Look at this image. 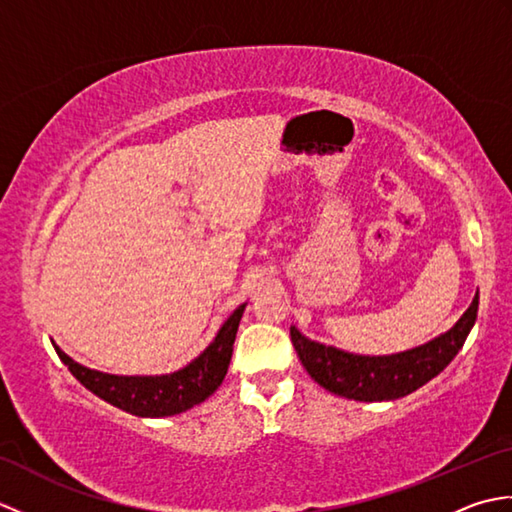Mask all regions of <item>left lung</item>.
<instances>
[{
	"label": "left lung",
	"mask_w": 512,
	"mask_h": 512,
	"mask_svg": "<svg viewBox=\"0 0 512 512\" xmlns=\"http://www.w3.org/2000/svg\"><path fill=\"white\" fill-rule=\"evenodd\" d=\"M477 303H480V295H475L469 310L447 334L402 354H347L336 347L306 339L297 328H290V339L301 365L332 394L363 402L396 400L429 383L453 361L477 319Z\"/></svg>",
	"instance_id": "1"
}]
</instances>
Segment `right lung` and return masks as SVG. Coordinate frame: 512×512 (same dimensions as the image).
Wrapping results in <instances>:
<instances>
[{"label":"right lung","mask_w":512,"mask_h":512,"mask_svg":"<svg viewBox=\"0 0 512 512\" xmlns=\"http://www.w3.org/2000/svg\"><path fill=\"white\" fill-rule=\"evenodd\" d=\"M244 308L246 306H239L226 319L213 343L195 361L165 376H114L94 372V369L72 361L57 345L54 350L83 387H88L92 394L110 405L140 418L176 416V413L200 405L222 385Z\"/></svg>","instance_id":"1"}]
</instances>
